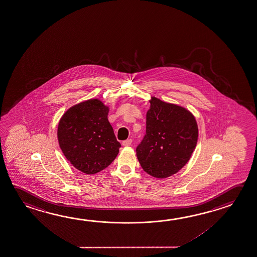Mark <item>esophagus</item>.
I'll list each match as a JSON object with an SVG mask.
<instances>
[{"instance_id": "esophagus-1", "label": "esophagus", "mask_w": 257, "mask_h": 257, "mask_svg": "<svg viewBox=\"0 0 257 257\" xmlns=\"http://www.w3.org/2000/svg\"><path fill=\"white\" fill-rule=\"evenodd\" d=\"M132 142H133L132 139L125 140V141L122 142V145L123 146H130V145H132Z\"/></svg>"}]
</instances>
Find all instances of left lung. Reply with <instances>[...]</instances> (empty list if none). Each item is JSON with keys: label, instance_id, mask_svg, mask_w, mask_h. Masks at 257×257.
<instances>
[{"label": "left lung", "instance_id": "1", "mask_svg": "<svg viewBox=\"0 0 257 257\" xmlns=\"http://www.w3.org/2000/svg\"><path fill=\"white\" fill-rule=\"evenodd\" d=\"M146 114V135L136 148L143 170L156 178L178 172L196 147L198 126L193 114L155 97Z\"/></svg>", "mask_w": 257, "mask_h": 257}]
</instances>
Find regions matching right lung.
Here are the masks:
<instances>
[{
	"mask_svg": "<svg viewBox=\"0 0 257 257\" xmlns=\"http://www.w3.org/2000/svg\"><path fill=\"white\" fill-rule=\"evenodd\" d=\"M108 111L99 99L91 98L70 107L60 119V148L71 164L85 174L107 168L121 147L107 119Z\"/></svg>",
	"mask_w": 257,
	"mask_h": 257,
	"instance_id": "1",
	"label": "right lung"
}]
</instances>
